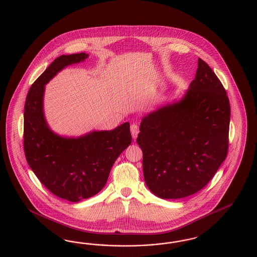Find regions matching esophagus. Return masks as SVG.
<instances>
[{"label": "esophagus", "instance_id": "34e87169", "mask_svg": "<svg viewBox=\"0 0 257 257\" xmlns=\"http://www.w3.org/2000/svg\"><path fill=\"white\" fill-rule=\"evenodd\" d=\"M140 133V129H139V126L137 124L133 123L131 125V134H132V137L133 139H136L138 137V135Z\"/></svg>", "mask_w": 257, "mask_h": 257}]
</instances>
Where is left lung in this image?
I'll return each instance as SVG.
<instances>
[{"instance_id":"8db88e82","label":"left lung","mask_w":257,"mask_h":257,"mask_svg":"<svg viewBox=\"0 0 257 257\" xmlns=\"http://www.w3.org/2000/svg\"><path fill=\"white\" fill-rule=\"evenodd\" d=\"M229 119L226 90L199 58L195 79L183 98L141 122L137 143L150 191L162 199H180L204 188L226 160Z\"/></svg>"}]
</instances>
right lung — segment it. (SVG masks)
<instances>
[{
  "instance_id": "add662e5",
  "label": "right lung",
  "mask_w": 257,
  "mask_h": 257,
  "mask_svg": "<svg viewBox=\"0 0 257 257\" xmlns=\"http://www.w3.org/2000/svg\"><path fill=\"white\" fill-rule=\"evenodd\" d=\"M85 52L57 57L31 85L24 112V150L28 164L52 194L72 203L97 194L113 163L130 145V124L78 138L54 133L46 121L45 85L67 66L88 58Z\"/></svg>"
}]
</instances>
